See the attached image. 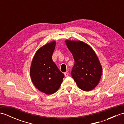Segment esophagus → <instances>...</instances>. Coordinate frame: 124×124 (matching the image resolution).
Wrapping results in <instances>:
<instances>
[{
    "label": "esophagus",
    "instance_id": "obj_1",
    "mask_svg": "<svg viewBox=\"0 0 124 124\" xmlns=\"http://www.w3.org/2000/svg\"><path fill=\"white\" fill-rule=\"evenodd\" d=\"M69 72H68V71H66V72H65L64 73L65 77H68V75H69Z\"/></svg>",
    "mask_w": 124,
    "mask_h": 124
}]
</instances>
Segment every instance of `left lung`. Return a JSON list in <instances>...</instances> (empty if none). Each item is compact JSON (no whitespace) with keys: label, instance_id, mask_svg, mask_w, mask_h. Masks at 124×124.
Returning a JSON list of instances; mask_svg holds the SVG:
<instances>
[{"label":"left lung","instance_id":"8db88e82","mask_svg":"<svg viewBox=\"0 0 124 124\" xmlns=\"http://www.w3.org/2000/svg\"><path fill=\"white\" fill-rule=\"evenodd\" d=\"M65 42L75 60L72 78L81 90L92 91L98 85L102 76V68L98 57L93 49L83 41L68 39Z\"/></svg>","mask_w":124,"mask_h":124}]
</instances>
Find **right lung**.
Instances as JSON below:
<instances>
[{
	"label": "right lung",
	"mask_w": 124,
	"mask_h": 124,
	"mask_svg": "<svg viewBox=\"0 0 124 124\" xmlns=\"http://www.w3.org/2000/svg\"><path fill=\"white\" fill-rule=\"evenodd\" d=\"M56 41H52L39 48L31 62L30 74L33 85L47 95L55 93L61 85L64 75L52 60Z\"/></svg>",
	"instance_id": "add662e5"
}]
</instances>
